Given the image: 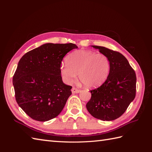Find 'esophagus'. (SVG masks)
I'll return each instance as SVG.
<instances>
[{
    "label": "esophagus",
    "mask_w": 152,
    "mask_h": 152,
    "mask_svg": "<svg viewBox=\"0 0 152 152\" xmlns=\"http://www.w3.org/2000/svg\"><path fill=\"white\" fill-rule=\"evenodd\" d=\"M80 92V91L79 89H78L77 88H75V87H73V88L72 89V93L73 94H75V93H79Z\"/></svg>",
    "instance_id": "34e87169"
}]
</instances>
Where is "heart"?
Here are the masks:
<instances>
[{
  "label": "heart",
  "mask_w": 152,
  "mask_h": 152,
  "mask_svg": "<svg viewBox=\"0 0 152 152\" xmlns=\"http://www.w3.org/2000/svg\"><path fill=\"white\" fill-rule=\"evenodd\" d=\"M110 68L108 58L102 53L89 50H79L66 58L60 68L63 80L66 84L74 82L79 74L80 81L87 88H96L107 79Z\"/></svg>",
  "instance_id": "1"
}]
</instances>
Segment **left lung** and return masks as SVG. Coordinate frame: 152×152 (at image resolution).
<instances>
[{
    "mask_svg": "<svg viewBox=\"0 0 152 152\" xmlns=\"http://www.w3.org/2000/svg\"><path fill=\"white\" fill-rule=\"evenodd\" d=\"M107 56L110 68L107 79L98 88L91 90L86 108L92 116L110 121L120 117L136 96V76L127 59L120 53L91 45Z\"/></svg>",
    "mask_w": 152,
    "mask_h": 152,
    "instance_id": "left-lung-1",
    "label": "left lung"
}]
</instances>
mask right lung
Segmentation results:
<instances>
[{
  "instance_id": "1",
  "label": "right lung",
  "mask_w": 152,
  "mask_h": 152,
  "mask_svg": "<svg viewBox=\"0 0 152 152\" xmlns=\"http://www.w3.org/2000/svg\"><path fill=\"white\" fill-rule=\"evenodd\" d=\"M78 47L74 44H44L26 53L18 62L12 83L19 107L34 120L45 122L61 113L72 94L63 83V57Z\"/></svg>"
}]
</instances>
